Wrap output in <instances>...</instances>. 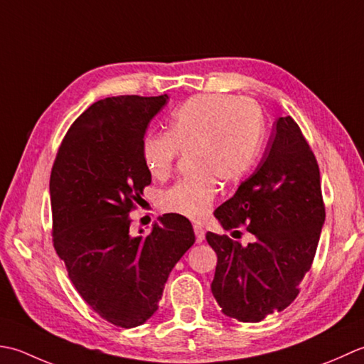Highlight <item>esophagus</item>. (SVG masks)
<instances>
[{
  "label": "esophagus",
  "mask_w": 364,
  "mask_h": 364,
  "mask_svg": "<svg viewBox=\"0 0 364 364\" xmlns=\"http://www.w3.org/2000/svg\"><path fill=\"white\" fill-rule=\"evenodd\" d=\"M193 229H195L196 242H198V243H201V242H204V239H205V231H204V229H203L201 226H198V225H195V226H193Z\"/></svg>",
  "instance_id": "1"
}]
</instances>
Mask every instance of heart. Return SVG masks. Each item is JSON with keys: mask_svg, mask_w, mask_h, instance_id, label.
I'll use <instances>...</instances> for the list:
<instances>
[{"mask_svg": "<svg viewBox=\"0 0 364 364\" xmlns=\"http://www.w3.org/2000/svg\"><path fill=\"white\" fill-rule=\"evenodd\" d=\"M262 113L253 100L196 95L173 111L168 133H149L141 157L154 179L165 181L181 154L190 155L191 176L161 193V207L190 220L209 212L218 182L231 185L247 174L262 143Z\"/></svg>", "mask_w": 364, "mask_h": 364, "instance_id": "obj_1", "label": "heart"}]
</instances>
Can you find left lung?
<instances>
[{"mask_svg": "<svg viewBox=\"0 0 364 364\" xmlns=\"http://www.w3.org/2000/svg\"><path fill=\"white\" fill-rule=\"evenodd\" d=\"M213 215L226 231L247 225L255 235L248 245L205 235L218 257L210 289L221 313L261 322L291 305L325 223L317 161L291 116L277 119L256 171Z\"/></svg>", "mask_w": 364, "mask_h": 364, "instance_id": "1", "label": "left lung"}]
</instances>
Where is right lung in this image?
Here are the masks:
<instances>
[{
    "instance_id": "right-lung-1",
    "label": "right lung",
    "mask_w": 364,
    "mask_h": 364,
    "mask_svg": "<svg viewBox=\"0 0 364 364\" xmlns=\"http://www.w3.org/2000/svg\"><path fill=\"white\" fill-rule=\"evenodd\" d=\"M168 95L92 103L72 124L50 177L53 245L72 284L109 323L133 328L159 309L179 259L195 243L188 218L166 213L132 235L130 210L151 183L141 143Z\"/></svg>"
}]
</instances>
